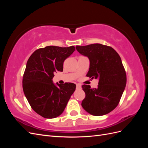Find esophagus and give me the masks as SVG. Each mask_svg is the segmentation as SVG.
I'll return each instance as SVG.
<instances>
[{"mask_svg":"<svg viewBox=\"0 0 148 148\" xmlns=\"http://www.w3.org/2000/svg\"><path fill=\"white\" fill-rule=\"evenodd\" d=\"M77 88H81V84H77Z\"/></svg>","mask_w":148,"mask_h":148,"instance_id":"1","label":"esophagus"}]
</instances>
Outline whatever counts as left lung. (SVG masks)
<instances>
[{"label":"left lung","instance_id":"8db88e82","mask_svg":"<svg viewBox=\"0 0 148 148\" xmlns=\"http://www.w3.org/2000/svg\"><path fill=\"white\" fill-rule=\"evenodd\" d=\"M77 51L89 58L90 65L86 75L99 79L97 88L83 84L85 98L83 108L95 116L104 115L117 107L127 83L126 72L119 53L108 46L92 44L76 46Z\"/></svg>","mask_w":148,"mask_h":148}]
</instances>
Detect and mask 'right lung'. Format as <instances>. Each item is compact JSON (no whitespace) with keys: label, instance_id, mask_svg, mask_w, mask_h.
<instances>
[{"label":"right lung","instance_id":"right-lung-1","mask_svg":"<svg viewBox=\"0 0 148 148\" xmlns=\"http://www.w3.org/2000/svg\"><path fill=\"white\" fill-rule=\"evenodd\" d=\"M75 51L74 46H49L35 51L26 64L23 77V89L29 105L46 119L61 115L74 92L76 84L52 83L54 73L63 71L64 60Z\"/></svg>","mask_w":148,"mask_h":148}]
</instances>
